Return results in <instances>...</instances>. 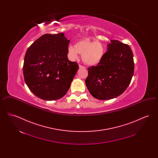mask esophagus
I'll use <instances>...</instances> for the list:
<instances>
[{"label": "esophagus", "mask_w": 158, "mask_h": 158, "mask_svg": "<svg viewBox=\"0 0 158 158\" xmlns=\"http://www.w3.org/2000/svg\"><path fill=\"white\" fill-rule=\"evenodd\" d=\"M79 68L81 69V68H85V67L83 66H82L81 64H79Z\"/></svg>", "instance_id": "esophagus-1"}]
</instances>
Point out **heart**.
Returning a JSON list of instances; mask_svg holds the SVG:
<instances>
[{
	"mask_svg": "<svg viewBox=\"0 0 158 158\" xmlns=\"http://www.w3.org/2000/svg\"><path fill=\"white\" fill-rule=\"evenodd\" d=\"M78 53L82 55L83 61L88 65H95L103 59L105 53L104 45L101 43L88 39L77 41L75 46L68 47V54L72 60L78 58Z\"/></svg>",
	"mask_w": 158,
	"mask_h": 158,
	"instance_id": "heart-1",
	"label": "heart"
}]
</instances>
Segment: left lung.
Listing matches in <instances>:
<instances>
[{"instance_id": "8db88e82", "label": "left lung", "mask_w": 158, "mask_h": 158, "mask_svg": "<svg viewBox=\"0 0 158 158\" xmlns=\"http://www.w3.org/2000/svg\"><path fill=\"white\" fill-rule=\"evenodd\" d=\"M107 51L96 66L88 68L85 80L90 94L100 100H108L121 95L131 81L134 73L133 52L126 44L111 40Z\"/></svg>"}]
</instances>
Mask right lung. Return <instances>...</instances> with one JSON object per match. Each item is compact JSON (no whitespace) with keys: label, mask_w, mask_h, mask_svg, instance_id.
<instances>
[{"label":"right lung","mask_w":158,"mask_h":158,"mask_svg":"<svg viewBox=\"0 0 158 158\" xmlns=\"http://www.w3.org/2000/svg\"><path fill=\"white\" fill-rule=\"evenodd\" d=\"M70 40L63 33L46 34L28 48L24 58V80L38 98L53 101L66 95L78 70L68 58Z\"/></svg>","instance_id":"right-lung-1"}]
</instances>
